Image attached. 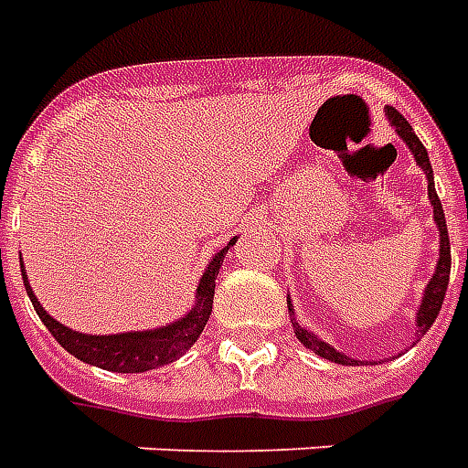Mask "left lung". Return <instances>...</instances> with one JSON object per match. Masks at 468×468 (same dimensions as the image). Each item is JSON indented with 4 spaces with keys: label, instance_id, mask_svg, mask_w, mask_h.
<instances>
[{
    "label": "left lung",
    "instance_id": "8db88e82",
    "mask_svg": "<svg viewBox=\"0 0 468 468\" xmlns=\"http://www.w3.org/2000/svg\"><path fill=\"white\" fill-rule=\"evenodd\" d=\"M387 116L392 119L397 133L407 141V146L411 148V154H414V158H417V164L424 168V173H427L429 200H431V206H434V220H437L439 235H441V240H439L437 272H434V278L429 280V285L427 290H424V297H421V304H419V313H417V342H419L421 337H424V332H429V327L434 324L439 310H441V303H444L446 287H449V272H452V248H449V230H446L444 207H441V200H439L437 190H434V171H431V164H429L427 148H424V144L419 141L417 133L411 131V126L407 123V119L401 116L399 111L387 109ZM287 307H290V300H287ZM290 314H292V307H290ZM292 327H295L297 340L303 342L307 349H313L314 355L330 359V362H337V365H357V359L342 355V352H337L335 347H330L327 342L317 340L313 332H307L304 327H300V322H295V317H292Z\"/></svg>",
    "mask_w": 468,
    "mask_h": 468
}]
</instances>
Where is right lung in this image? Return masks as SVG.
Wrapping results in <instances>:
<instances>
[{
  "label": "right lung",
  "mask_w": 468,
  "mask_h": 468,
  "mask_svg": "<svg viewBox=\"0 0 468 468\" xmlns=\"http://www.w3.org/2000/svg\"><path fill=\"white\" fill-rule=\"evenodd\" d=\"M235 243V238L225 245L223 250L216 252V258L210 261L207 270L203 272L198 285V303L190 310L183 320L173 322L168 327H158L154 332H123V335H81L64 327L61 322H57L47 310L41 307L37 295L31 292L29 280L24 278V287L29 292V300L34 304V310L41 317V322L47 324V330L54 335V340L61 347L71 352L74 357H79L86 365L101 367L109 372H148V369H158V367L171 365L181 357L183 352L198 340L200 332L206 327L207 317L213 313V295H216V278L218 270L223 265V258L228 248ZM22 265V258H19Z\"/></svg>",
  "instance_id": "add662e5"
}]
</instances>
